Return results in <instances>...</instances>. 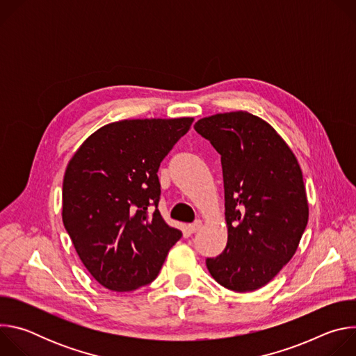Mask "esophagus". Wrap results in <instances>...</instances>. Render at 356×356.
Instances as JSON below:
<instances>
[{
	"label": "esophagus",
	"mask_w": 356,
	"mask_h": 356,
	"mask_svg": "<svg viewBox=\"0 0 356 356\" xmlns=\"http://www.w3.org/2000/svg\"><path fill=\"white\" fill-rule=\"evenodd\" d=\"M200 228H201V221H194L193 224H190V225H188V231H190L191 234L197 232Z\"/></svg>",
	"instance_id": "34e87169"
}]
</instances>
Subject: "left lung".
<instances>
[{"mask_svg":"<svg viewBox=\"0 0 356 356\" xmlns=\"http://www.w3.org/2000/svg\"><path fill=\"white\" fill-rule=\"evenodd\" d=\"M194 129L221 155L225 191L228 241L207 269L229 290L253 291L293 258L307 227L301 169L277 132L249 113L211 115Z\"/></svg>","mask_w":356,"mask_h":356,"instance_id":"8db88e82","label":"left lung"}]
</instances>
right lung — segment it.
I'll use <instances>...</instances> for the list:
<instances>
[{"mask_svg":"<svg viewBox=\"0 0 356 356\" xmlns=\"http://www.w3.org/2000/svg\"><path fill=\"white\" fill-rule=\"evenodd\" d=\"M193 118L125 120L88 136L63 179V224L83 265L106 289L154 282L181 232L159 210L158 170Z\"/></svg>","mask_w":356,"mask_h":356,"instance_id":"add662e5","label":"right lung"}]
</instances>
